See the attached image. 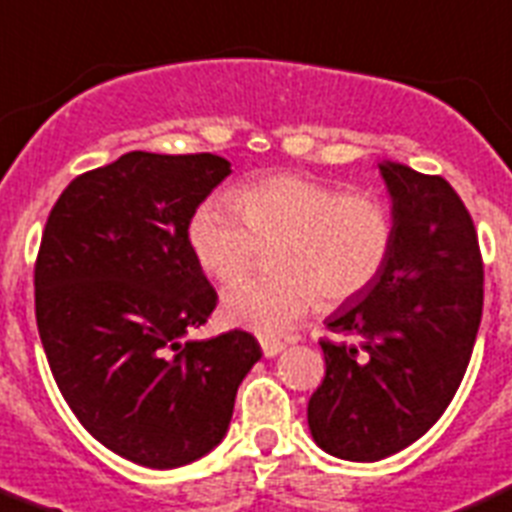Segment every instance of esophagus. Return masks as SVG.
I'll return each mask as SVG.
<instances>
[{
	"label": "esophagus",
	"mask_w": 512,
	"mask_h": 512,
	"mask_svg": "<svg viewBox=\"0 0 512 512\" xmlns=\"http://www.w3.org/2000/svg\"><path fill=\"white\" fill-rule=\"evenodd\" d=\"M260 343H262V353H265L267 358L278 356V353L285 348V343L278 341V338H262Z\"/></svg>",
	"instance_id": "esophagus-1"
}]
</instances>
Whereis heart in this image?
Instances as JSON below:
<instances>
[{"mask_svg":"<svg viewBox=\"0 0 512 512\" xmlns=\"http://www.w3.org/2000/svg\"><path fill=\"white\" fill-rule=\"evenodd\" d=\"M189 247L219 283L240 278L260 242H272L267 275L242 278L224 293V318L260 336H283L315 305L364 295L391 260L396 222L369 191H346L318 176L275 171L212 197L189 219Z\"/></svg>","mask_w":512,"mask_h":512,"instance_id":"heart-1","label":"heart"}]
</instances>
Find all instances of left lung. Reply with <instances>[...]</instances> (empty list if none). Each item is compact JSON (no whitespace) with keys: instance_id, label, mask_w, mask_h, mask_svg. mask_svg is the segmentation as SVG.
Listing matches in <instances>:
<instances>
[{"instance_id":"1","label":"left lung","mask_w":512,"mask_h":512,"mask_svg":"<svg viewBox=\"0 0 512 512\" xmlns=\"http://www.w3.org/2000/svg\"><path fill=\"white\" fill-rule=\"evenodd\" d=\"M396 245L381 278L328 318L326 379L308 401L310 434L341 460L376 462L417 442L450 407L482 318V255L450 181L381 164Z\"/></svg>"}]
</instances>
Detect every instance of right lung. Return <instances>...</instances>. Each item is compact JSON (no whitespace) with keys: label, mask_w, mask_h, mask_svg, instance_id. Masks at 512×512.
<instances>
[{"label":"right lung","mask_w":512,"mask_h":512,"mask_svg":"<svg viewBox=\"0 0 512 512\" xmlns=\"http://www.w3.org/2000/svg\"><path fill=\"white\" fill-rule=\"evenodd\" d=\"M227 174L214 154L131 151L75 176L42 232L35 315L57 389L103 447L143 467L214 450L262 356L240 328L181 341L217 308L186 229Z\"/></svg>","instance_id":"add662e5"}]
</instances>
